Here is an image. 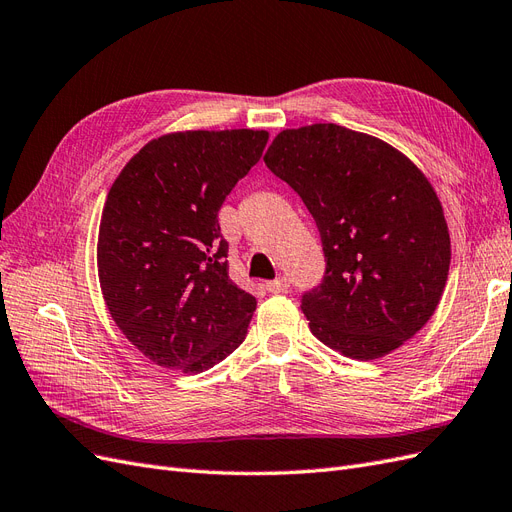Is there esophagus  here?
<instances>
[{"label":"esophagus","mask_w":512,"mask_h":512,"mask_svg":"<svg viewBox=\"0 0 512 512\" xmlns=\"http://www.w3.org/2000/svg\"><path fill=\"white\" fill-rule=\"evenodd\" d=\"M265 288H267L269 292H286V290H288V280H286V277H277V280L267 282Z\"/></svg>","instance_id":"34e87169"}]
</instances>
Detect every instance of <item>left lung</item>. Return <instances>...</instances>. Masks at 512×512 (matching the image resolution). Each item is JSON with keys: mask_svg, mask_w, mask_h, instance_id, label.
Listing matches in <instances>:
<instances>
[{"mask_svg": "<svg viewBox=\"0 0 512 512\" xmlns=\"http://www.w3.org/2000/svg\"><path fill=\"white\" fill-rule=\"evenodd\" d=\"M265 164L320 232L327 271L301 299L320 342L371 361L421 331L442 299L451 237L414 162L376 136L314 123L277 134Z\"/></svg>", "mask_w": 512, "mask_h": 512, "instance_id": "obj_1", "label": "left lung"}]
</instances>
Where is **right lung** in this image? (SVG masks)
<instances>
[{"label":"right lung","instance_id":"add662e5","mask_svg":"<svg viewBox=\"0 0 512 512\" xmlns=\"http://www.w3.org/2000/svg\"><path fill=\"white\" fill-rule=\"evenodd\" d=\"M267 141L265 130L153 138L108 190L100 288L121 333L160 367L200 374L245 339L256 299L228 277L218 211Z\"/></svg>","mask_w":512,"mask_h":512}]
</instances>
